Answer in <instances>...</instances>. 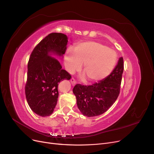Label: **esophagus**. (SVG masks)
<instances>
[{"label":"esophagus","mask_w":154,"mask_h":154,"mask_svg":"<svg viewBox=\"0 0 154 154\" xmlns=\"http://www.w3.org/2000/svg\"><path fill=\"white\" fill-rule=\"evenodd\" d=\"M71 84L72 85H75L76 84V80H74V79L72 78H71Z\"/></svg>","instance_id":"obj_1"}]
</instances>
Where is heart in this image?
<instances>
[{
	"mask_svg": "<svg viewBox=\"0 0 154 154\" xmlns=\"http://www.w3.org/2000/svg\"><path fill=\"white\" fill-rule=\"evenodd\" d=\"M115 51L97 42H87L77 45L65 54V66L69 73L78 71L83 63V71L88 80H103L112 71L116 62Z\"/></svg>",
	"mask_w": 154,
	"mask_h": 154,
	"instance_id": "1",
	"label": "heart"
}]
</instances>
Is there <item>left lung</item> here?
<instances>
[{"instance_id":"1","label":"left lung","mask_w":154,"mask_h":154,"mask_svg":"<svg viewBox=\"0 0 154 154\" xmlns=\"http://www.w3.org/2000/svg\"><path fill=\"white\" fill-rule=\"evenodd\" d=\"M123 57L108 76L92 85L76 84L72 92L82 114L94 117L103 114L112 105L119 94L121 82L124 69Z\"/></svg>"}]
</instances>
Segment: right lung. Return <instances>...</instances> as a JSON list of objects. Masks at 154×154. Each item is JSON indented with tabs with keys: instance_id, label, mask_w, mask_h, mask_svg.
I'll use <instances>...</instances> for the list:
<instances>
[{
	"instance_id": "obj_1",
	"label": "right lung",
	"mask_w": 154,
	"mask_h": 154,
	"mask_svg": "<svg viewBox=\"0 0 154 154\" xmlns=\"http://www.w3.org/2000/svg\"><path fill=\"white\" fill-rule=\"evenodd\" d=\"M66 35L53 32L41 40L32 51L27 64L26 97L31 109L42 117L53 114L58 97V83L71 76L62 69L58 60L67 49Z\"/></svg>"
}]
</instances>
